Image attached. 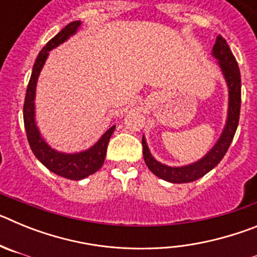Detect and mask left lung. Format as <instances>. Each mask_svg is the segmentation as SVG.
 <instances>
[{
    "instance_id": "1",
    "label": "left lung",
    "mask_w": 257,
    "mask_h": 257,
    "mask_svg": "<svg viewBox=\"0 0 257 257\" xmlns=\"http://www.w3.org/2000/svg\"><path fill=\"white\" fill-rule=\"evenodd\" d=\"M212 55L219 60V65L221 68L222 74L225 77L229 88L228 118H226V123L221 136L219 138L216 144L213 145V148L202 160L197 161L192 165L183 166V167H170V166L162 165L161 162L154 160L149 152L145 138L143 136V156H144V161L148 166V169L156 176L166 181H170V183H190V181L205 176L215 166L219 165L222 157L225 156L229 145L233 142L235 131H237L240 112V73L238 63L233 52L229 49L225 38H222L220 35L216 37V42L213 45Z\"/></svg>"
}]
</instances>
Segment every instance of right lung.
Returning <instances> with one entry per match:
<instances>
[{"label":"right lung","mask_w":257,"mask_h":257,"mask_svg":"<svg viewBox=\"0 0 257 257\" xmlns=\"http://www.w3.org/2000/svg\"><path fill=\"white\" fill-rule=\"evenodd\" d=\"M81 26V22H72L68 26L59 32L58 35L49 41L46 46L41 50L38 54L36 63L33 65L32 70V76L29 79L28 87H27L26 100H24V108H23V117H24V127L27 131V139H28L29 145H31L32 152L37 157L45 167L50 170L54 174L63 176L65 179L70 180H81L85 179L103 166L104 160H105L106 147H108L109 139L114 131L115 126H112L101 136L99 142L91 147L90 149L85 152H79V153L67 154L56 152L52 149L42 138L36 126L35 119V96H36V85H37V79L40 76V72L44 67L45 61H46L49 52L52 49H55L64 41H67L70 36H73L77 32L78 27Z\"/></svg>","instance_id":"add662e5"}]
</instances>
